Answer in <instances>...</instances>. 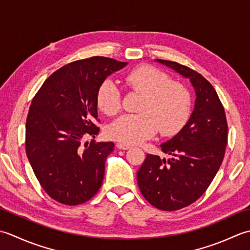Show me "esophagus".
<instances>
[{
  "mask_svg": "<svg viewBox=\"0 0 250 250\" xmlns=\"http://www.w3.org/2000/svg\"><path fill=\"white\" fill-rule=\"evenodd\" d=\"M116 146H118V149H121V150H128V149H130V146L129 145L122 144V142H119V144H116Z\"/></svg>",
  "mask_w": 250,
  "mask_h": 250,
  "instance_id": "1",
  "label": "esophagus"
}]
</instances>
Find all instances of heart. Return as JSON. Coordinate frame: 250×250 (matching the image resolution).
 Segmentation results:
<instances>
[{"label": "heart", "mask_w": 250, "mask_h": 250, "mask_svg": "<svg viewBox=\"0 0 250 250\" xmlns=\"http://www.w3.org/2000/svg\"><path fill=\"white\" fill-rule=\"evenodd\" d=\"M128 87L144 95L139 114H125L115 120L106 130L111 139L125 145H136L153 137L177 134L187 123L191 110L189 90L178 82H171L165 72L151 65H141L126 75ZM98 108L106 115L121 110L120 90L106 80L97 93Z\"/></svg>", "instance_id": "b5f03b06"}]
</instances>
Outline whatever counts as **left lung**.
Returning <instances> with one entry per match:
<instances>
[{"label": "left lung", "instance_id": "8db88e82", "mask_svg": "<svg viewBox=\"0 0 250 250\" xmlns=\"http://www.w3.org/2000/svg\"><path fill=\"white\" fill-rule=\"evenodd\" d=\"M156 61L189 79L196 95L188 123L161 145L170 159L146 154L137 172L146 200L161 210L172 211L191 205L209 187L225 157L228 123L215 88L202 74L175 61Z\"/></svg>", "mask_w": 250, "mask_h": 250}]
</instances>
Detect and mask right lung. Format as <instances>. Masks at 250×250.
Instances as JSON below:
<instances>
[{
    "label": "right lung",
    "instance_id": "obj_1",
    "mask_svg": "<svg viewBox=\"0 0 250 250\" xmlns=\"http://www.w3.org/2000/svg\"><path fill=\"white\" fill-rule=\"evenodd\" d=\"M126 64L100 56L73 61L50 75L34 96L25 123V153L40 185L55 201L80 205L103 185L114 144H82L99 132L95 120L100 85Z\"/></svg>",
    "mask_w": 250,
    "mask_h": 250
}]
</instances>
